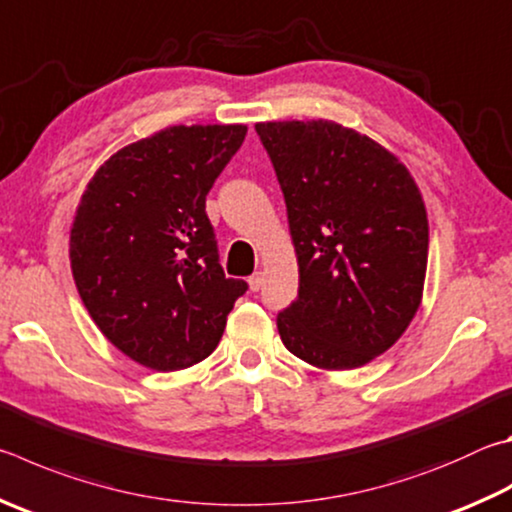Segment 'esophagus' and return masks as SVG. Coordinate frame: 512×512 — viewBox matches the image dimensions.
I'll return each instance as SVG.
<instances>
[{"instance_id":"obj_1","label":"esophagus","mask_w":512,"mask_h":512,"mask_svg":"<svg viewBox=\"0 0 512 512\" xmlns=\"http://www.w3.org/2000/svg\"><path fill=\"white\" fill-rule=\"evenodd\" d=\"M262 284H264V273L262 271H255L253 275L248 277L250 291H259V288H262Z\"/></svg>"}]
</instances>
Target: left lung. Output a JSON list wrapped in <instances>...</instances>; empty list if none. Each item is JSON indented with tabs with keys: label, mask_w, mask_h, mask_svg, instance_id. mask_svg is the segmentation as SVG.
<instances>
[{
	"label": "left lung",
	"mask_w": 512,
	"mask_h": 512,
	"mask_svg": "<svg viewBox=\"0 0 512 512\" xmlns=\"http://www.w3.org/2000/svg\"><path fill=\"white\" fill-rule=\"evenodd\" d=\"M282 185L297 300L277 315L284 347L345 371L385 353L423 300L427 210L410 170L333 120L257 123Z\"/></svg>",
	"instance_id": "left-lung-1"
}]
</instances>
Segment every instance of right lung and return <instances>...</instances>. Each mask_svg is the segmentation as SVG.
Segmentation results:
<instances>
[{
    "instance_id": "obj_1",
    "label": "right lung",
    "mask_w": 512,
    "mask_h": 512,
    "mask_svg": "<svg viewBox=\"0 0 512 512\" xmlns=\"http://www.w3.org/2000/svg\"><path fill=\"white\" fill-rule=\"evenodd\" d=\"M246 125H174L111 154L73 217L69 259L91 320L138 365L176 371L217 349L244 280L219 266L206 197Z\"/></svg>"
}]
</instances>
